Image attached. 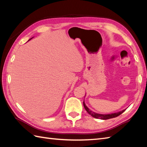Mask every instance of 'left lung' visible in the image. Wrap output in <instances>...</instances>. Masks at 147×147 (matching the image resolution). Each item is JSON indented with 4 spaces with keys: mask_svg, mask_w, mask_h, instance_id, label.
Wrapping results in <instances>:
<instances>
[{
    "mask_svg": "<svg viewBox=\"0 0 147 147\" xmlns=\"http://www.w3.org/2000/svg\"><path fill=\"white\" fill-rule=\"evenodd\" d=\"M83 105H84V107H85V110L87 111V112H88L90 115H91L92 117H95L96 119H103V120H106V119H109L117 117L119 115H121L122 113H123V112L125 111V110H123V111H121L120 112H115V113H112L111 114H100L95 113V112L92 111L91 110H90V109L87 107V106L85 105V102H83Z\"/></svg>",
    "mask_w": 147,
    "mask_h": 147,
    "instance_id": "obj_1",
    "label": "left lung"
}]
</instances>
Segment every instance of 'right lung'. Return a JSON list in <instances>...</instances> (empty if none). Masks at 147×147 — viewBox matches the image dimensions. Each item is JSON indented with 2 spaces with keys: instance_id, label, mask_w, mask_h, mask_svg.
Wrapping results in <instances>:
<instances>
[{
  "instance_id": "obj_1",
  "label": "right lung",
  "mask_w": 147,
  "mask_h": 147,
  "mask_svg": "<svg viewBox=\"0 0 147 147\" xmlns=\"http://www.w3.org/2000/svg\"><path fill=\"white\" fill-rule=\"evenodd\" d=\"M31 39H32V38H31ZM31 39H30V40H31Z\"/></svg>"
}]
</instances>
